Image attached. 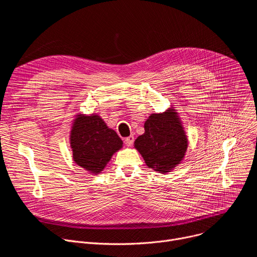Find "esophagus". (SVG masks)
<instances>
[{"label": "esophagus", "instance_id": "obj_1", "mask_svg": "<svg viewBox=\"0 0 257 257\" xmlns=\"http://www.w3.org/2000/svg\"><path fill=\"white\" fill-rule=\"evenodd\" d=\"M124 142H125V144H126L127 146H131V145L133 144V142H134V136H133V135H130L129 137H127V138L124 139Z\"/></svg>", "mask_w": 257, "mask_h": 257}]
</instances>
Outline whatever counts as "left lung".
Listing matches in <instances>:
<instances>
[{
	"label": "left lung",
	"instance_id": "left-lung-1",
	"mask_svg": "<svg viewBox=\"0 0 257 257\" xmlns=\"http://www.w3.org/2000/svg\"><path fill=\"white\" fill-rule=\"evenodd\" d=\"M144 133L134 142L145 164L156 172L166 174L175 169L185 156L187 136L174 108L152 114L144 123Z\"/></svg>",
	"mask_w": 257,
	"mask_h": 257
}]
</instances>
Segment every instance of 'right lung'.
I'll return each mask as SVG.
<instances>
[{"instance_id":"right-lung-1","label":"right lung","mask_w":257,"mask_h":257,"mask_svg":"<svg viewBox=\"0 0 257 257\" xmlns=\"http://www.w3.org/2000/svg\"><path fill=\"white\" fill-rule=\"evenodd\" d=\"M73 160L91 174L100 173L123 145L118 134L97 115H77L70 133Z\"/></svg>"}]
</instances>
